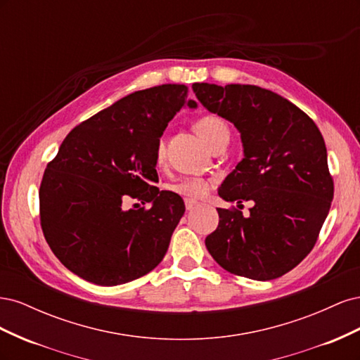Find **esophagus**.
<instances>
[{
	"instance_id": "34e87169",
	"label": "esophagus",
	"mask_w": 360,
	"mask_h": 360,
	"mask_svg": "<svg viewBox=\"0 0 360 360\" xmlns=\"http://www.w3.org/2000/svg\"><path fill=\"white\" fill-rule=\"evenodd\" d=\"M184 205H186V210H193V209H197V207L200 205V202L197 200L186 198V200H184Z\"/></svg>"
}]
</instances>
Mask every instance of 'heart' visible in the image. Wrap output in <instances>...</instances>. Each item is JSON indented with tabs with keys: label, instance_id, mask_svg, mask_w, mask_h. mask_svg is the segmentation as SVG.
I'll return each instance as SVG.
<instances>
[{
	"label": "heart",
	"instance_id": "obj_1",
	"mask_svg": "<svg viewBox=\"0 0 360 360\" xmlns=\"http://www.w3.org/2000/svg\"><path fill=\"white\" fill-rule=\"evenodd\" d=\"M193 127H195V132L198 134V136L209 147H212L214 141H217L219 138L226 135L230 136V130H228V126L225 124L224 120L214 115L201 117L200 120H197V123H195ZM163 156H165V146H163V143L160 141L158 146V160L162 162ZM174 189L181 195H186V197L200 198L209 192L210 181L200 177H192L177 183L176 186H174Z\"/></svg>",
	"mask_w": 360,
	"mask_h": 360
}]
</instances>
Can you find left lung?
<instances>
[{
	"instance_id": "8db88e82",
	"label": "left lung",
	"mask_w": 360,
	"mask_h": 360,
	"mask_svg": "<svg viewBox=\"0 0 360 360\" xmlns=\"http://www.w3.org/2000/svg\"><path fill=\"white\" fill-rule=\"evenodd\" d=\"M207 111L238 130L243 159L221 188L225 201H252L249 216L217 209L219 225L205 237L214 261L234 275L276 279L317 242L333 198L323 135L302 110L257 85L193 84Z\"/></svg>"
}]
</instances>
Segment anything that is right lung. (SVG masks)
<instances>
[{"label":"right lung","mask_w":360,"mask_h":360,"mask_svg":"<svg viewBox=\"0 0 360 360\" xmlns=\"http://www.w3.org/2000/svg\"><path fill=\"white\" fill-rule=\"evenodd\" d=\"M195 110L188 86L135 91L76 126L40 184L41 230L75 275L112 287L138 279L165 257L184 213L180 195L159 191L158 146L181 108ZM132 196L148 211L128 210Z\"/></svg>","instance_id":"right-lung-1"}]
</instances>
